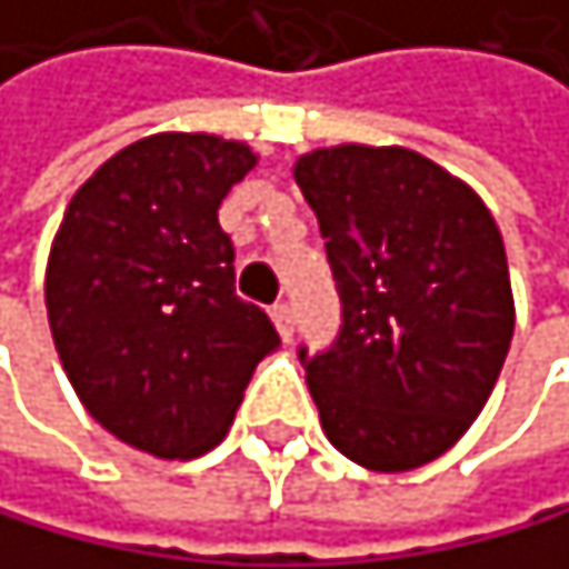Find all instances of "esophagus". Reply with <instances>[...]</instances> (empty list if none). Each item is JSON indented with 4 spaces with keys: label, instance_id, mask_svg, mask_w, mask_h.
Returning a JSON list of instances; mask_svg holds the SVG:
<instances>
[{
    "label": "esophagus",
    "instance_id": "obj_1",
    "mask_svg": "<svg viewBox=\"0 0 569 569\" xmlns=\"http://www.w3.org/2000/svg\"><path fill=\"white\" fill-rule=\"evenodd\" d=\"M272 321H276L282 341H293V307L290 303H276L272 307Z\"/></svg>",
    "mask_w": 569,
    "mask_h": 569
}]
</instances>
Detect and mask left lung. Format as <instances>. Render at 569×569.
Segmentation results:
<instances>
[{"label": "left lung", "instance_id": "8db88e82", "mask_svg": "<svg viewBox=\"0 0 569 569\" xmlns=\"http://www.w3.org/2000/svg\"><path fill=\"white\" fill-rule=\"evenodd\" d=\"M293 176L341 300L331 346H300L325 436L366 470L425 467L480 415L511 346L498 223L408 148H321Z\"/></svg>", "mask_w": 569, "mask_h": 569}]
</instances>
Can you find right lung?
Instances as JSON below:
<instances>
[{
    "mask_svg": "<svg viewBox=\"0 0 569 569\" xmlns=\"http://www.w3.org/2000/svg\"><path fill=\"white\" fill-rule=\"evenodd\" d=\"M256 154L213 133H154L74 192L48 262L54 349L86 411L133 449H213L256 366L279 346L234 293L217 210Z\"/></svg>",
    "mask_w": 569,
    "mask_h": 569,
    "instance_id": "obj_1",
    "label": "right lung"
}]
</instances>
